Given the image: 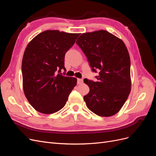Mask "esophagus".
I'll list each match as a JSON object with an SVG mask.
<instances>
[{"label": "esophagus", "mask_w": 156, "mask_h": 156, "mask_svg": "<svg viewBox=\"0 0 156 156\" xmlns=\"http://www.w3.org/2000/svg\"><path fill=\"white\" fill-rule=\"evenodd\" d=\"M83 83V79H77V84H81Z\"/></svg>", "instance_id": "esophagus-1"}]
</instances>
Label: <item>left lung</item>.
<instances>
[{
	"label": "left lung",
	"instance_id": "left-lung-1",
	"mask_svg": "<svg viewBox=\"0 0 156 156\" xmlns=\"http://www.w3.org/2000/svg\"><path fill=\"white\" fill-rule=\"evenodd\" d=\"M76 44L87 56L97 81L84 79L90 92L87 107L100 116H111L124 105L131 91L130 58L122 40L106 30L82 34Z\"/></svg>",
	"mask_w": 156,
	"mask_h": 156
}]
</instances>
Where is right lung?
<instances>
[{"instance_id": "obj_1", "label": "right lung", "mask_w": 156, "mask_h": 156, "mask_svg": "<svg viewBox=\"0 0 156 156\" xmlns=\"http://www.w3.org/2000/svg\"><path fill=\"white\" fill-rule=\"evenodd\" d=\"M79 34L46 30L28 44L22 60L25 95L35 109L52 114L66 105L77 79L64 76V57Z\"/></svg>"}]
</instances>
